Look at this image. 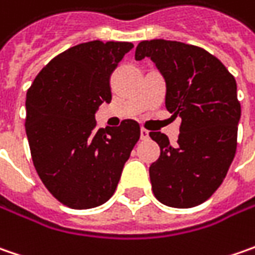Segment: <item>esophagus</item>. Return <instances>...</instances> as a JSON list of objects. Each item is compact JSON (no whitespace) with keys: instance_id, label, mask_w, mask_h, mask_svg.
<instances>
[{"instance_id":"1","label":"esophagus","mask_w":255,"mask_h":255,"mask_svg":"<svg viewBox=\"0 0 255 255\" xmlns=\"http://www.w3.org/2000/svg\"><path fill=\"white\" fill-rule=\"evenodd\" d=\"M140 139L142 140H146V139H149V130H146V129H140Z\"/></svg>"}]
</instances>
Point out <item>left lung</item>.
<instances>
[{
	"instance_id": "1",
	"label": "left lung",
	"mask_w": 255,
	"mask_h": 255,
	"mask_svg": "<svg viewBox=\"0 0 255 255\" xmlns=\"http://www.w3.org/2000/svg\"><path fill=\"white\" fill-rule=\"evenodd\" d=\"M146 56L166 81V109L181 118L174 147L164 133H149L160 146L159 159L149 167L153 194L169 207L199 206L220 187L236 154L241 116L236 79L196 45L142 41L134 58Z\"/></svg>"
}]
</instances>
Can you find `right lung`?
<instances>
[{
    "instance_id": "add662e5",
    "label": "right lung",
    "mask_w": 255,
    "mask_h": 255,
    "mask_svg": "<svg viewBox=\"0 0 255 255\" xmlns=\"http://www.w3.org/2000/svg\"><path fill=\"white\" fill-rule=\"evenodd\" d=\"M130 42L91 41L56 55L26 92L25 130L36 173L62 204L85 210L109 200L140 126L96 129L95 113L112 101L111 75Z\"/></svg>"
}]
</instances>
